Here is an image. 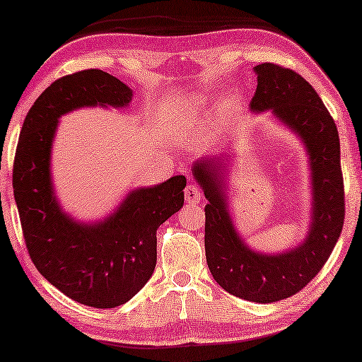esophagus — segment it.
I'll list each match as a JSON object with an SVG mask.
<instances>
[{"label": "esophagus", "instance_id": "1", "mask_svg": "<svg viewBox=\"0 0 362 362\" xmlns=\"http://www.w3.org/2000/svg\"><path fill=\"white\" fill-rule=\"evenodd\" d=\"M185 201L188 204H199L202 201V189L199 188L196 183H189V185L185 188Z\"/></svg>", "mask_w": 362, "mask_h": 362}]
</instances>
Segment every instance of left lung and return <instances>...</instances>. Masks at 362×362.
Here are the masks:
<instances>
[{
  "label": "left lung",
  "instance_id": "obj_1",
  "mask_svg": "<svg viewBox=\"0 0 362 362\" xmlns=\"http://www.w3.org/2000/svg\"><path fill=\"white\" fill-rule=\"evenodd\" d=\"M258 86L250 110H272L302 138L310 156L313 222L296 249L264 255L249 249L230 218L221 173V157L201 158L193 166L209 204L205 205V257L213 279L230 294L257 303H272L302 291L327 263L339 240L345 218L339 134L334 119L308 82L275 64L255 66Z\"/></svg>",
  "mask_w": 362,
  "mask_h": 362
}]
</instances>
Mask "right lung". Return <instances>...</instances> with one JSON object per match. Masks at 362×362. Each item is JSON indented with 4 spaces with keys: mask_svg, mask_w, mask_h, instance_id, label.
<instances>
[{
    "mask_svg": "<svg viewBox=\"0 0 362 362\" xmlns=\"http://www.w3.org/2000/svg\"><path fill=\"white\" fill-rule=\"evenodd\" d=\"M132 90L103 70L52 82L23 122L13 160V196L33 263L74 302L93 308L124 305L156 269L157 228L183 206L187 179L174 175L129 193L96 224H79L60 209L51 182V146L59 118L81 107H126Z\"/></svg>",
    "mask_w": 362,
    "mask_h": 362,
    "instance_id": "right-lung-1",
    "label": "right lung"
}]
</instances>
